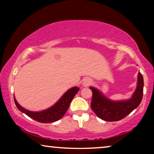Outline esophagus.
Segmentation results:
<instances>
[{"label":"esophagus","mask_w":154,"mask_h":154,"mask_svg":"<svg viewBox=\"0 0 154 154\" xmlns=\"http://www.w3.org/2000/svg\"><path fill=\"white\" fill-rule=\"evenodd\" d=\"M91 82H92L91 79H89V78H86V79H85V80L83 81V86H88L90 83H91Z\"/></svg>","instance_id":"esophagus-1"}]
</instances>
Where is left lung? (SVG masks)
I'll list each match as a JSON object with an SVG mask.
<instances>
[{"mask_svg":"<svg viewBox=\"0 0 154 154\" xmlns=\"http://www.w3.org/2000/svg\"><path fill=\"white\" fill-rule=\"evenodd\" d=\"M143 88L144 79L141 73H138L135 91L131 98L126 100H111L105 97L97 88L90 87L92 92L91 108L94 113L104 121H120L137 108L142 100Z\"/></svg>","mask_w":154,"mask_h":154,"instance_id":"left-lung-1","label":"left lung"}]
</instances>
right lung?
<instances>
[{
  "instance_id": "1",
  "label": "right lung",
  "mask_w": 154,
  "mask_h": 154,
  "mask_svg": "<svg viewBox=\"0 0 154 154\" xmlns=\"http://www.w3.org/2000/svg\"><path fill=\"white\" fill-rule=\"evenodd\" d=\"M80 88L79 87H73L67 90L63 94L62 97L50 108L41 111H31L23 108L17 102L14 96V100L17 107L21 112L25 113L29 117L42 123H48L55 122L62 119L64 116L67 109H69L73 98L79 92Z\"/></svg>"
}]
</instances>
